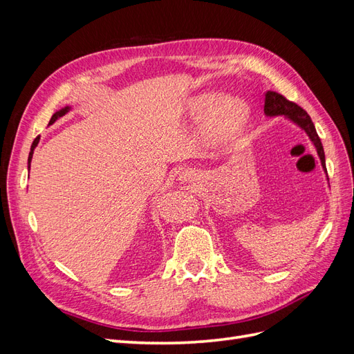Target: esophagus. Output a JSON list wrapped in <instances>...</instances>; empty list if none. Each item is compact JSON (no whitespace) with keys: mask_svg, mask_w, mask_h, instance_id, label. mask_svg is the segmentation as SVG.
<instances>
[{"mask_svg":"<svg viewBox=\"0 0 354 354\" xmlns=\"http://www.w3.org/2000/svg\"><path fill=\"white\" fill-rule=\"evenodd\" d=\"M180 180H183V181H195L196 180V174H194L192 173V171H185V173H181V176H180Z\"/></svg>","mask_w":354,"mask_h":354,"instance_id":"esophagus-1","label":"esophagus"}]
</instances>
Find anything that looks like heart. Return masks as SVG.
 <instances>
[{"mask_svg": "<svg viewBox=\"0 0 354 354\" xmlns=\"http://www.w3.org/2000/svg\"><path fill=\"white\" fill-rule=\"evenodd\" d=\"M192 120H205L209 134L226 138L238 134L250 118L248 104L239 99L221 102L218 93H201L189 103Z\"/></svg>", "mask_w": 354, "mask_h": 354, "instance_id": "b5f03b06", "label": "heart"}]
</instances>
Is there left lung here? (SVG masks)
I'll list each match as a JSON object with an SVG mask.
<instances>
[{
    "instance_id": "1",
    "label": "left lung",
    "mask_w": 354,
    "mask_h": 354,
    "mask_svg": "<svg viewBox=\"0 0 354 354\" xmlns=\"http://www.w3.org/2000/svg\"><path fill=\"white\" fill-rule=\"evenodd\" d=\"M264 115L267 118H274V116H283L285 120H288L289 122H292L294 125H297L299 130H303L308 140L312 142V145L315 146L317 156L320 159V164H322V168L326 173V164H325V152H324V146L322 142L316 133L315 124L312 122V118L308 116V113L299 108L298 104L286 100L282 94L276 93V91H267L266 93V99H264ZM328 177V176H326ZM329 181V178H326ZM329 185V183H328Z\"/></svg>"
}]
</instances>
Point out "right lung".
<instances>
[{
	"label": "right lung",
	"instance_id": "1",
	"mask_svg": "<svg viewBox=\"0 0 354 354\" xmlns=\"http://www.w3.org/2000/svg\"><path fill=\"white\" fill-rule=\"evenodd\" d=\"M69 111H71V106H65V108H62V109L57 111L56 113H53L48 125L55 124V122L59 120V118H62L63 115H66ZM38 143H39V137H37L35 140H34V143H32V146H30V152H29V158H28V168H30V160H32V156H34V151H35V147L38 146Z\"/></svg>",
	"mask_w": 354,
	"mask_h": 354
}]
</instances>
